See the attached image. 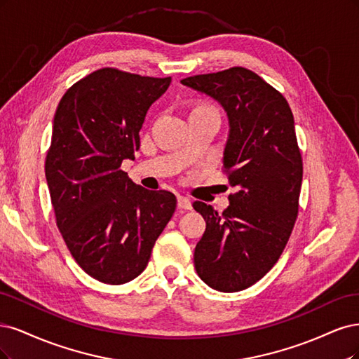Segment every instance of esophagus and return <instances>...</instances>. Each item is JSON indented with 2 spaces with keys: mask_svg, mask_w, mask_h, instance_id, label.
Returning a JSON list of instances; mask_svg holds the SVG:
<instances>
[{
  "mask_svg": "<svg viewBox=\"0 0 359 359\" xmlns=\"http://www.w3.org/2000/svg\"><path fill=\"white\" fill-rule=\"evenodd\" d=\"M177 205H179V209L192 210V203H191V200L187 198V196H179V198H177Z\"/></svg>",
  "mask_w": 359,
  "mask_h": 359,
  "instance_id": "esophagus-1",
  "label": "esophagus"
}]
</instances>
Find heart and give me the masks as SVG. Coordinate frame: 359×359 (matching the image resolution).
<instances>
[{"mask_svg": "<svg viewBox=\"0 0 359 359\" xmlns=\"http://www.w3.org/2000/svg\"><path fill=\"white\" fill-rule=\"evenodd\" d=\"M194 110H213V109H210L209 106H198V107L194 109Z\"/></svg>", "mask_w": 359, "mask_h": 359, "instance_id": "obj_1", "label": "heart"}]
</instances>
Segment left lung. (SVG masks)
<instances>
[{
    "instance_id": "obj_1",
    "label": "left lung",
    "mask_w": 359,
    "mask_h": 359,
    "mask_svg": "<svg viewBox=\"0 0 359 359\" xmlns=\"http://www.w3.org/2000/svg\"><path fill=\"white\" fill-rule=\"evenodd\" d=\"M180 83L226 111L224 171L236 188L222 213L201 201L192 204L205 221L194 252L195 270L216 291H243L273 269L297 221L303 159L292 111L279 90L243 67Z\"/></svg>"
}]
</instances>
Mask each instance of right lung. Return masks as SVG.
<instances>
[{
  "instance_id": "right-lung-1",
  "label": "right lung",
  "mask_w": 359,
  "mask_h": 359,
  "mask_svg": "<svg viewBox=\"0 0 359 359\" xmlns=\"http://www.w3.org/2000/svg\"><path fill=\"white\" fill-rule=\"evenodd\" d=\"M170 83L101 68L57 104L44 165L56 225L76 262L102 283L135 279L176 210L175 194L144 189L121 170L140 149L146 113Z\"/></svg>"
}]
</instances>
